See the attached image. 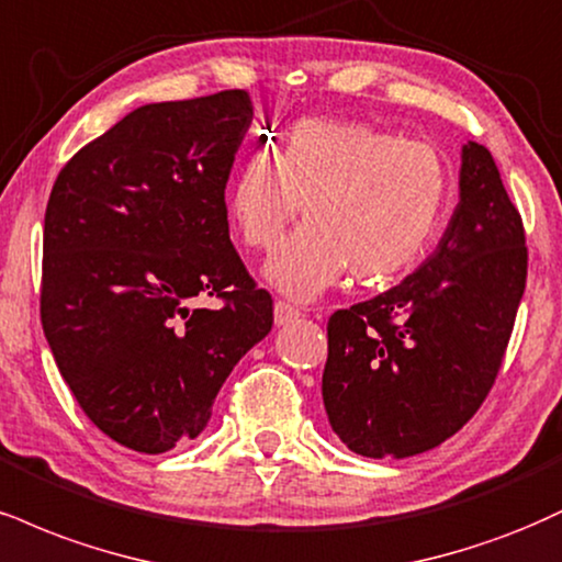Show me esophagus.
<instances>
[{"instance_id":"1","label":"esophagus","mask_w":562,"mask_h":562,"mask_svg":"<svg viewBox=\"0 0 562 562\" xmlns=\"http://www.w3.org/2000/svg\"><path fill=\"white\" fill-rule=\"evenodd\" d=\"M299 316H301V311L295 308L293 303H285V301L274 303V324H277V327H282V324L299 319Z\"/></svg>"}]
</instances>
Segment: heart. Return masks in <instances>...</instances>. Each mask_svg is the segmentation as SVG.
I'll list each match as a JSON object with an SVG mask.
<instances>
[{
  "label": "heart",
  "instance_id": "b5f03b06",
  "mask_svg": "<svg viewBox=\"0 0 562 562\" xmlns=\"http://www.w3.org/2000/svg\"><path fill=\"white\" fill-rule=\"evenodd\" d=\"M450 170L435 146L348 120H301L274 154L254 151L227 188V214L251 248L277 246L299 214L306 225L277 248L263 277L308 301L348 269L380 282L403 274L435 240Z\"/></svg>",
  "mask_w": 562,
  "mask_h": 562
}]
</instances>
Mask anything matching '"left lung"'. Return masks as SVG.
Returning a JSON list of instances; mask_svg holds the SVG:
<instances>
[{
  "label": "left lung",
  "mask_w": 562,
  "mask_h": 562,
  "mask_svg": "<svg viewBox=\"0 0 562 562\" xmlns=\"http://www.w3.org/2000/svg\"><path fill=\"white\" fill-rule=\"evenodd\" d=\"M458 188L435 254L401 285L329 316L324 408L363 458L418 456L456 435L508 348L529 263L524 222L482 144L463 146Z\"/></svg>",
  "instance_id": "1"
}]
</instances>
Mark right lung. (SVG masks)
<instances>
[{"mask_svg": "<svg viewBox=\"0 0 562 562\" xmlns=\"http://www.w3.org/2000/svg\"><path fill=\"white\" fill-rule=\"evenodd\" d=\"M254 120L246 91L125 114L63 167L44 216L42 324L83 414L125 448L199 437L272 295L229 243L225 188ZM216 294L220 310H195Z\"/></svg>", "mask_w": 562, "mask_h": 562, "instance_id": "right-lung-1", "label": "right lung"}]
</instances>
